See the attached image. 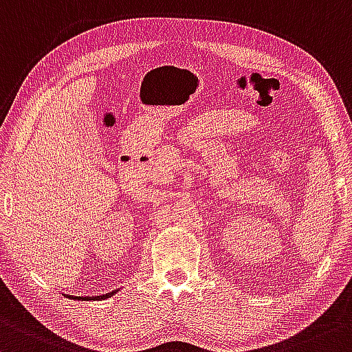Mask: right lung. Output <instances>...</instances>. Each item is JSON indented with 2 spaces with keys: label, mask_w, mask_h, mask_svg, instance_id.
Wrapping results in <instances>:
<instances>
[{
  "label": "right lung",
  "mask_w": 352,
  "mask_h": 352,
  "mask_svg": "<svg viewBox=\"0 0 352 352\" xmlns=\"http://www.w3.org/2000/svg\"><path fill=\"white\" fill-rule=\"evenodd\" d=\"M114 293H116V289L111 291V293H108V294H102V296H94L93 299H106V298H111V296H113ZM68 298H69V296H68ZM76 298H78V299H82L81 296H76ZM76 298H74V299H76ZM89 299H91V298H89Z\"/></svg>",
  "instance_id": "obj_1"
}]
</instances>
